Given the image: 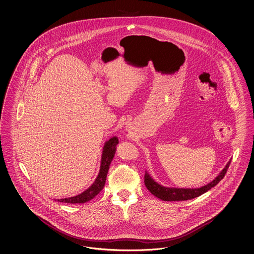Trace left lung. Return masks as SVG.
<instances>
[{
	"label": "left lung",
	"mask_w": 254,
	"mask_h": 254,
	"mask_svg": "<svg viewBox=\"0 0 254 254\" xmlns=\"http://www.w3.org/2000/svg\"><path fill=\"white\" fill-rule=\"evenodd\" d=\"M230 161L223 169L220 173L215 179L209 184L202 186L200 188H173V187H164L159 185L157 182L151 178L149 173L146 171L144 176L145 186L148 188L149 192H151L156 197L160 198L162 201H186L192 198L198 197L203 194L212 187L217 186V184L224 178L230 164Z\"/></svg>",
	"instance_id": "obj_1"
}]
</instances>
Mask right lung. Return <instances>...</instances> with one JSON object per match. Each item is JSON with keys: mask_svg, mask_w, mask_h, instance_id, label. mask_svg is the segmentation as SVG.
<instances>
[{"mask_svg": "<svg viewBox=\"0 0 254 254\" xmlns=\"http://www.w3.org/2000/svg\"><path fill=\"white\" fill-rule=\"evenodd\" d=\"M118 144V138L117 136H113L108 141L105 143V146L102 151L99 173L92 186L78 195H75L72 197L58 199V201L62 203H67V204H83L95 197L105 186L107 173H108L112 160L114 159V156L116 153Z\"/></svg>", "mask_w": 254, "mask_h": 254, "instance_id": "obj_1", "label": "right lung"}]
</instances>
